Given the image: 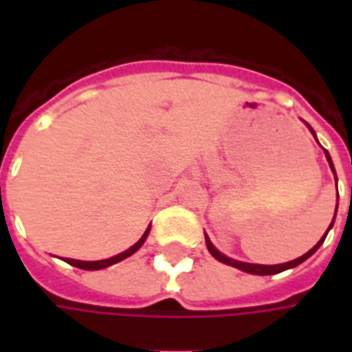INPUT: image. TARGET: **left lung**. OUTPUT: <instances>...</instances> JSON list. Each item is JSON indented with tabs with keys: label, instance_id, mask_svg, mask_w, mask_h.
I'll use <instances>...</instances> for the list:
<instances>
[{
	"label": "left lung",
	"instance_id": "8db88e82",
	"mask_svg": "<svg viewBox=\"0 0 352 352\" xmlns=\"http://www.w3.org/2000/svg\"><path fill=\"white\" fill-rule=\"evenodd\" d=\"M311 131H313V130H311ZM313 135H315V133H313ZM324 153H326V151H324ZM326 158H328V164H330V168L333 169V164H332V160H330V154H328V153H326ZM333 173H336V171H333ZM336 181H338V179H336ZM330 228H332V224H330ZM330 228H328V230H330ZM326 234H328V232H326ZM324 239H326V236L322 237V239H320V241H318V243L315 245V247H313L309 252H305V254H303V256H300V258L290 260V262H287V264H277V265H260V264H247V262H237V260L228 258V256H224L222 252L217 251V249L213 247V243L209 241V237H207V236H206V243H207V249H209V252H211V254H213L214 258L219 260V262H222V264L234 265V267H237V270H241V272H247V273H252V275H273V273L285 272V270H290V267H296V265H300L302 262H305V260L309 258L313 252L317 251L320 245L324 243Z\"/></svg>",
	"mask_w": 352,
	"mask_h": 352
}]
</instances>
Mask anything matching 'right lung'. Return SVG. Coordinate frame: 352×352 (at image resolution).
Returning a JSON list of instances; mask_svg holds the SVG:
<instances>
[{"instance_id":"obj_1","label":"right lung","mask_w":352,"mask_h":352,"mask_svg":"<svg viewBox=\"0 0 352 352\" xmlns=\"http://www.w3.org/2000/svg\"><path fill=\"white\" fill-rule=\"evenodd\" d=\"M148 232H151V228H146V232H145V234H143V237H141V239H139L138 243L133 245V247H130L128 251L120 252V254H116V256H113V258L98 260V262H82V260L65 258V262H67V264L75 265V267H80V270H103V267H109V265H113V264H116V262H120V260L131 256V254L138 251L141 245L145 243V239H146V236H148Z\"/></svg>"}]
</instances>
